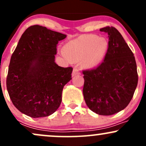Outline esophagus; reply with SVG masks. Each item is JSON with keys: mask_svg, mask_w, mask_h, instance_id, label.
Here are the masks:
<instances>
[{"mask_svg": "<svg viewBox=\"0 0 146 146\" xmlns=\"http://www.w3.org/2000/svg\"><path fill=\"white\" fill-rule=\"evenodd\" d=\"M80 73V71H79V70L78 69V68H73V73H72V76H75V75H79Z\"/></svg>", "mask_w": 146, "mask_h": 146, "instance_id": "34e87169", "label": "esophagus"}]
</instances>
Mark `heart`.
Listing matches in <instances>:
<instances>
[{"instance_id":"obj_1","label":"heart","mask_w":146,"mask_h":146,"mask_svg":"<svg viewBox=\"0 0 146 146\" xmlns=\"http://www.w3.org/2000/svg\"><path fill=\"white\" fill-rule=\"evenodd\" d=\"M108 48V42L104 37L88 35L68 42L64 46V53L71 61L82 60L86 67L93 68L104 59Z\"/></svg>"}]
</instances>
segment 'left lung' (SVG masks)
<instances>
[{"mask_svg":"<svg viewBox=\"0 0 146 146\" xmlns=\"http://www.w3.org/2000/svg\"><path fill=\"white\" fill-rule=\"evenodd\" d=\"M108 33V48L98 68L83 71V95L87 106L100 115H112L131 101L138 83L135 56L115 27L100 29Z\"/></svg>","mask_w":146,"mask_h":146,"instance_id":"8db88e82","label":"left lung"}]
</instances>
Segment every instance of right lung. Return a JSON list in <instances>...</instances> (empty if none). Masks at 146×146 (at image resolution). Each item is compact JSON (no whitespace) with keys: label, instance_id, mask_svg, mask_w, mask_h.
<instances>
[{"label":"right lung","instance_id":"right-lung-1","mask_svg":"<svg viewBox=\"0 0 146 146\" xmlns=\"http://www.w3.org/2000/svg\"><path fill=\"white\" fill-rule=\"evenodd\" d=\"M66 37L33 25L20 38L10 60L6 83L13 104L22 113L39 118L59 108L63 88L71 80L73 71L55 62L57 44Z\"/></svg>","mask_w":146,"mask_h":146}]
</instances>
